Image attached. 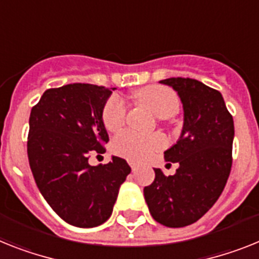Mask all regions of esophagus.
I'll list each match as a JSON object with an SVG mask.
<instances>
[{
  "mask_svg": "<svg viewBox=\"0 0 259 259\" xmlns=\"http://www.w3.org/2000/svg\"><path fill=\"white\" fill-rule=\"evenodd\" d=\"M129 164H130V167H132V170H133V171H136L137 168H138V166H137V163L129 162Z\"/></svg>",
  "mask_w": 259,
  "mask_h": 259,
  "instance_id": "1",
  "label": "esophagus"
}]
</instances>
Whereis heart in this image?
Here are the masks:
<instances>
[{"instance_id":"heart-1","label":"heart","mask_w":259,"mask_h":259,"mask_svg":"<svg viewBox=\"0 0 259 259\" xmlns=\"http://www.w3.org/2000/svg\"><path fill=\"white\" fill-rule=\"evenodd\" d=\"M137 99L146 105L156 117L162 119L177 116L180 109V100L172 89L164 85H149L137 92ZM127 116V106L118 95L106 100L101 112V119L108 132H118ZM166 145L162 136H142L134 132H123L113 140L112 150L117 155L132 162H143L156 150Z\"/></svg>"}]
</instances>
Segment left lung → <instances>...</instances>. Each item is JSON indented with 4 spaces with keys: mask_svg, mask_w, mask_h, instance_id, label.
Returning a JSON list of instances; mask_svg holds the SVG:
<instances>
[{
    "mask_svg": "<svg viewBox=\"0 0 259 259\" xmlns=\"http://www.w3.org/2000/svg\"><path fill=\"white\" fill-rule=\"evenodd\" d=\"M179 95L184 109L179 141L164 151L167 162H178L175 175L154 168L155 179L143 188L150 213L168 228H183L207 213L229 178L232 168L233 117L221 93L190 77L160 80Z\"/></svg>",
    "mask_w": 259,
    "mask_h": 259,
    "instance_id": "left-lung-1",
    "label": "left lung"
}]
</instances>
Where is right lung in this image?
Masks as SVG:
<instances>
[{"label": "right lung", "mask_w": 259, "mask_h": 259, "mask_svg": "<svg viewBox=\"0 0 259 259\" xmlns=\"http://www.w3.org/2000/svg\"><path fill=\"white\" fill-rule=\"evenodd\" d=\"M112 91L84 82L50 88L30 113L27 155L35 183L50 207L75 227L105 223L132 171L118 156L88 163L92 154L105 153L109 141L101 112Z\"/></svg>", "instance_id": "1"}]
</instances>
